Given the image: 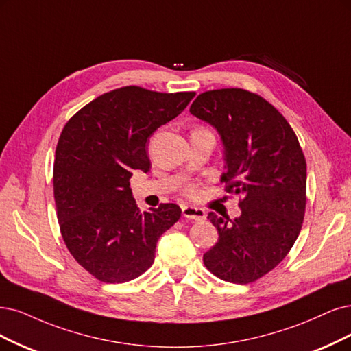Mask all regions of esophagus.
<instances>
[{
    "mask_svg": "<svg viewBox=\"0 0 351 351\" xmlns=\"http://www.w3.org/2000/svg\"><path fill=\"white\" fill-rule=\"evenodd\" d=\"M182 215L188 219H195V221H204L206 217L202 208H197V206H192V205L182 206Z\"/></svg>",
    "mask_w": 351,
    "mask_h": 351,
    "instance_id": "esophagus-1",
    "label": "esophagus"
}]
</instances>
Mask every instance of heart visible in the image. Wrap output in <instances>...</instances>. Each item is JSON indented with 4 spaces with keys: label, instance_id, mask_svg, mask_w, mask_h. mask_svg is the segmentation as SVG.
<instances>
[{
    "label": "heart",
    "instance_id": "obj_1",
    "mask_svg": "<svg viewBox=\"0 0 351 351\" xmlns=\"http://www.w3.org/2000/svg\"><path fill=\"white\" fill-rule=\"evenodd\" d=\"M198 193H199V191H198V188L195 185H188L185 188V195L189 197V198H195Z\"/></svg>",
    "mask_w": 351,
    "mask_h": 351
}]
</instances>
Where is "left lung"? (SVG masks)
<instances>
[{
  "label": "left lung",
  "instance_id": "obj_1",
  "mask_svg": "<svg viewBox=\"0 0 351 351\" xmlns=\"http://www.w3.org/2000/svg\"><path fill=\"white\" fill-rule=\"evenodd\" d=\"M191 114L221 136L226 192L241 199V215L208 214L218 241L204 254L213 275L252 283L275 269L292 249L305 215L306 162L287 119L261 95L240 88L206 90Z\"/></svg>",
  "mask_w": 351,
  "mask_h": 351
}]
</instances>
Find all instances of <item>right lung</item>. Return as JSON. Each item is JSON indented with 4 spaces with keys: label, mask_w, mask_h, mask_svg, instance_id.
<instances>
[{
    "label": "right lung",
    "mask_w": 351,
    "mask_h": 351,
    "mask_svg": "<svg viewBox=\"0 0 351 351\" xmlns=\"http://www.w3.org/2000/svg\"><path fill=\"white\" fill-rule=\"evenodd\" d=\"M193 97L123 86L64 124L53 165L58 221L75 261L98 280L123 283L145 274L156 243L180 218L176 204L141 213L128 180L134 171L149 172L147 138Z\"/></svg>",
    "instance_id": "obj_1"
}]
</instances>
